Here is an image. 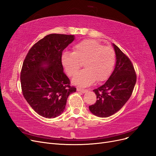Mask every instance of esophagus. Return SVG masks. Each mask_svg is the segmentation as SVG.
<instances>
[{"label": "esophagus", "instance_id": "obj_1", "mask_svg": "<svg viewBox=\"0 0 156 156\" xmlns=\"http://www.w3.org/2000/svg\"><path fill=\"white\" fill-rule=\"evenodd\" d=\"M76 89H77V91H80V92L83 93H85V92H86V91H87V89H80V88H77Z\"/></svg>", "mask_w": 156, "mask_h": 156}]
</instances>
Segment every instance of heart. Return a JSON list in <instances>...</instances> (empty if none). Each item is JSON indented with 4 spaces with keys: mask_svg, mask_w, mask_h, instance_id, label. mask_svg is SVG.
<instances>
[{
    "mask_svg": "<svg viewBox=\"0 0 156 156\" xmlns=\"http://www.w3.org/2000/svg\"><path fill=\"white\" fill-rule=\"evenodd\" d=\"M116 62V54L110 46H104L93 39H85L76 44L73 53L64 52L62 62L69 76H75L83 63L84 69L73 79V83L87 86L103 82L111 74Z\"/></svg>",
    "mask_w": 156,
    "mask_h": 156,
    "instance_id": "obj_1",
    "label": "heart"
}]
</instances>
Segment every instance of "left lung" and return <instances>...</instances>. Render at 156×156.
Wrapping results in <instances>:
<instances>
[{"mask_svg":"<svg viewBox=\"0 0 156 156\" xmlns=\"http://www.w3.org/2000/svg\"><path fill=\"white\" fill-rule=\"evenodd\" d=\"M113 45L117 58L115 68L106 82L93 90L97 101L89 106L90 112L99 117H108L119 112L131 97L137 80L131 60L117 45Z\"/></svg>","mask_w":156,"mask_h":156,"instance_id":"8db88e82","label":"left lung"}]
</instances>
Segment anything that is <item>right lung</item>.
Instances as JSON below:
<instances>
[{"instance_id":"1","label":"right lung","mask_w":156,"mask_h":156,"mask_svg":"<svg viewBox=\"0 0 156 156\" xmlns=\"http://www.w3.org/2000/svg\"><path fill=\"white\" fill-rule=\"evenodd\" d=\"M74 39L73 35H47L33 45L23 62L20 76L23 97L43 117L61 115L69 94L76 91L63 72L62 63L63 50Z\"/></svg>"}]
</instances>
